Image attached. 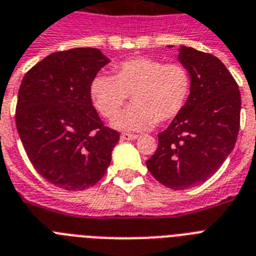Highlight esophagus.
Instances as JSON below:
<instances>
[{
  "instance_id": "1",
  "label": "esophagus",
  "mask_w": 256,
  "mask_h": 256,
  "mask_svg": "<svg viewBox=\"0 0 256 256\" xmlns=\"http://www.w3.org/2000/svg\"><path fill=\"white\" fill-rule=\"evenodd\" d=\"M138 138L136 134H128V132H122L121 139L122 140H134V139Z\"/></svg>"
}]
</instances>
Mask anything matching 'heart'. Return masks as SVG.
Masks as SVG:
<instances>
[{
  "instance_id": "b5f03b06",
  "label": "heart",
  "mask_w": 256,
  "mask_h": 256,
  "mask_svg": "<svg viewBox=\"0 0 256 256\" xmlns=\"http://www.w3.org/2000/svg\"><path fill=\"white\" fill-rule=\"evenodd\" d=\"M190 90V74L182 64L150 56L122 60L113 67V76L100 74L89 85L93 106L104 118H113L132 94V105L113 120L114 128L124 132H142L175 120L186 109Z\"/></svg>"
}]
</instances>
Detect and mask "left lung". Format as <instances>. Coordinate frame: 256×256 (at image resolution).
<instances>
[{
	"mask_svg": "<svg viewBox=\"0 0 256 256\" xmlns=\"http://www.w3.org/2000/svg\"><path fill=\"white\" fill-rule=\"evenodd\" d=\"M178 60L190 74V96L182 114L158 134V148L146 166L160 184L182 190L206 182L234 148L240 93L214 55L182 46Z\"/></svg>",
	"mask_w": 256,
	"mask_h": 256,
	"instance_id": "8db88e82",
	"label": "left lung"
}]
</instances>
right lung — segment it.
I'll return each instance as SVG.
<instances>
[{"mask_svg": "<svg viewBox=\"0 0 256 256\" xmlns=\"http://www.w3.org/2000/svg\"><path fill=\"white\" fill-rule=\"evenodd\" d=\"M108 63L97 48L58 51L20 82L16 124L24 151L42 178L66 190L97 184L120 140L89 96L90 81Z\"/></svg>", "mask_w": 256, "mask_h": 256, "instance_id": "1", "label": "right lung"}]
</instances>
